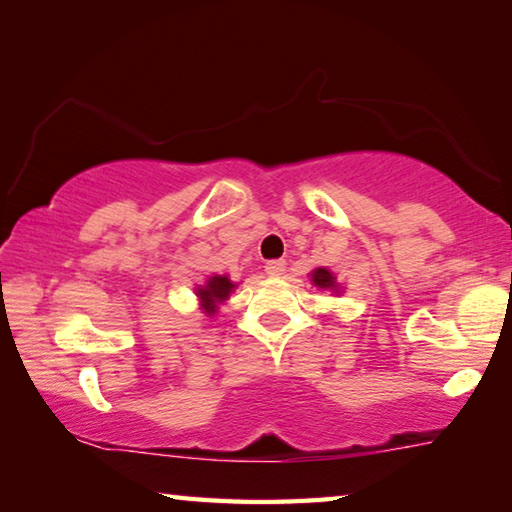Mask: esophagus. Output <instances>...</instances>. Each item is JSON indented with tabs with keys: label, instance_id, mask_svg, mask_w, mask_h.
Segmentation results:
<instances>
[{
	"label": "esophagus",
	"instance_id": "1",
	"mask_svg": "<svg viewBox=\"0 0 512 512\" xmlns=\"http://www.w3.org/2000/svg\"><path fill=\"white\" fill-rule=\"evenodd\" d=\"M264 271H266L268 275L277 277V275H282L284 271H287V262H284V259H271V262H266Z\"/></svg>",
	"mask_w": 512,
	"mask_h": 512
}]
</instances>
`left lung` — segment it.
Segmentation results:
<instances>
[{
  "label": "left lung",
  "mask_w": 512,
  "mask_h": 512,
  "mask_svg": "<svg viewBox=\"0 0 512 512\" xmlns=\"http://www.w3.org/2000/svg\"><path fill=\"white\" fill-rule=\"evenodd\" d=\"M309 277H311V284H314V287H318V289L332 291L334 296H341V293H343V287L339 282H336V275L325 266L314 268V271L309 273Z\"/></svg>",
  "instance_id": "obj_1"
}]
</instances>
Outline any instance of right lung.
<instances>
[{"label": "right lung", "instance_id": "obj_1", "mask_svg": "<svg viewBox=\"0 0 512 512\" xmlns=\"http://www.w3.org/2000/svg\"><path fill=\"white\" fill-rule=\"evenodd\" d=\"M239 287L237 282L230 280V275H210L205 280V284H196L194 293L198 298V307L205 316H216L219 314L221 305H225V300H230V293Z\"/></svg>", "mask_w": 512, "mask_h": 512}]
</instances>
